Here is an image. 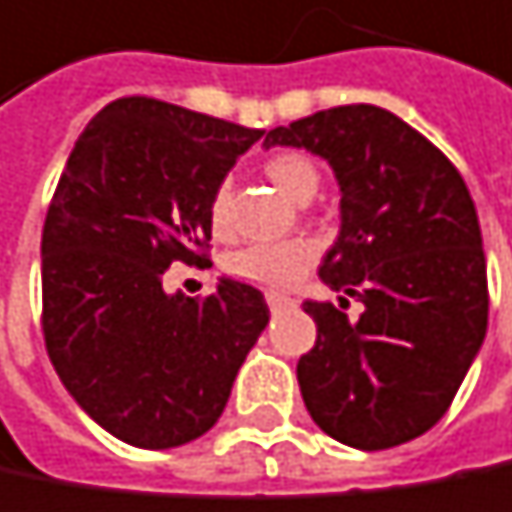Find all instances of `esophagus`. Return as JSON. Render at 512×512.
Here are the masks:
<instances>
[{
	"label": "esophagus",
	"instance_id": "34e87169",
	"mask_svg": "<svg viewBox=\"0 0 512 512\" xmlns=\"http://www.w3.org/2000/svg\"><path fill=\"white\" fill-rule=\"evenodd\" d=\"M291 306V297H286V294H268V309L271 312H280V309H288Z\"/></svg>",
	"mask_w": 512,
	"mask_h": 512
}]
</instances>
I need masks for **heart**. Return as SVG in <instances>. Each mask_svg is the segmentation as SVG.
Wrapping results in <instances>:
<instances>
[{
  "instance_id": "obj_1",
  "label": "heart",
  "mask_w": 512,
  "mask_h": 512,
  "mask_svg": "<svg viewBox=\"0 0 512 512\" xmlns=\"http://www.w3.org/2000/svg\"><path fill=\"white\" fill-rule=\"evenodd\" d=\"M268 179L286 194L288 200H303L318 191V167L300 153H280L265 164ZM209 224L215 235H224L229 226V197L226 188H218L209 200ZM315 247L306 238H288V241H274V244H250L235 250L226 259L229 277L250 283V286L283 291L294 286L312 265Z\"/></svg>"
}]
</instances>
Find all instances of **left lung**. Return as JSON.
<instances>
[{"mask_svg":"<svg viewBox=\"0 0 512 512\" xmlns=\"http://www.w3.org/2000/svg\"><path fill=\"white\" fill-rule=\"evenodd\" d=\"M262 147H297L333 167L342 224L318 274L362 303L356 321L333 303H303L318 327L297 362L309 416L359 451L427 433L472 368L489 315L483 238L463 176L377 105L309 114L271 129Z\"/></svg>","mask_w":512,"mask_h":512,"instance_id":"8db88e82","label":"left lung"}]
</instances>
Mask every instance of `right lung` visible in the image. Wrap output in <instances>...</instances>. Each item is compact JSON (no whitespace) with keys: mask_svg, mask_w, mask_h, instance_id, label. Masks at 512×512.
Segmentation results:
<instances>
[{"mask_svg":"<svg viewBox=\"0 0 512 512\" xmlns=\"http://www.w3.org/2000/svg\"><path fill=\"white\" fill-rule=\"evenodd\" d=\"M265 132L129 96L79 135L46 212L43 336L70 398L135 448H179L224 413L268 327L262 291L221 277L206 300L164 291L200 265L209 200Z\"/></svg>","mask_w":512,"mask_h":512,"instance_id":"1","label":"right lung"}]
</instances>
